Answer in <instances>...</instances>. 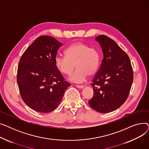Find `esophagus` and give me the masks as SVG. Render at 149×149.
Instances as JSON below:
<instances>
[{
    "mask_svg": "<svg viewBox=\"0 0 149 149\" xmlns=\"http://www.w3.org/2000/svg\"><path fill=\"white\" fill-rule=\"evenodd\" d=\"M75 86L78 88H79V89H82V88H84L83 85H75Z\"/></svg>",
    "mask_w": 149,
    "mask_h": 149,
    "instance_id": "1",
    "label": "esophagus"
}]
</instances>
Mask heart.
Segmentation results:
<instances>
[{"label":"heart","mask_w":149,"mask_h":149,"mask_svg":"<svg viewBox=\"0 0 149 149\" xmlns=\"http://www.w3.org/2000/svg\"><path fill=\"white\" fill-rule=\"evenodd\" d=\"M65 54V56L57 55L55 57V63L60 72L68 75L72 73L76 65L77 69L70 77L73 82L83 83L88 74L93 75L98 69L100 53L87 44L82 42L72 44L66 48Z\"/></svg>","instance_id":"b5f03b06"}]
</instances>
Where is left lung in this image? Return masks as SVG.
<instances>
[{
    "instance_id": "obj_1",
    "label": "left lung",
    "mask_w": 149,
    "mask_h": 149,
    "mask_svg": "<svg viewBox=\"0 0 149 149\" xmlns=\"http://www.w3.org/2000/svg\"><path fill=\"white\" fill-rule=\"evenodd\" d=\"M104 57L92 80L93 96L90 106L101 113L112 112L127 100L134 80V71L127 54L112 38L96 37Z\"/></svg>"
}]
</instances>
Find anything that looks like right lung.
Listing matches in <instances>:
<instances>
[{"label":"right lung","mask_w":149,"mask_h":149,"mask_svg":"<svg viewBox=\"0 0 149 149\" xmlns=\"http://www.w3.org/2000/svg\"><path fill=\"white\" fill-rule=\"evenodd\" d=\"M62 44L51 36L37 38L19 60L17 81L21 97L31 109L48 113L60 104L70 86L55 63Z\"/></svg>","instance_id":"right-lung-1"}]
</instances>
